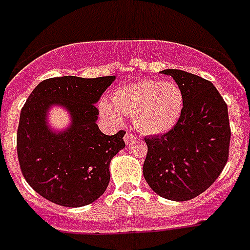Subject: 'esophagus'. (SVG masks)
<instances>
[{
  "label": "esophagus",
  "mask_w": 250,
  "mask_h": 250,
  "mask_svg": "<svg viewBox=\"0 0 250 250\" xmlns=\"http://www.w3.org/2000/svg\"><path fill=\"white\" fill-rule=\"evenodd\" d=\"M137 137L135 136V135H133V133H129V132H127L125 135V144H129V143H132L133 140H136Z\"/></svg>",
  "instance_id": "esophagus-1"
}]
</instances>
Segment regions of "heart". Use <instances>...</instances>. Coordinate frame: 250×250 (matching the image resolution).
Wrapping results in <instances>:
<instances>
[{
  "label": "heart",
  "instance_id": "b5f03b06",
  "mask_svg": "<svg viewBox=\"0 0 250 250\" xmlns=\"http://www.w3.org/2000/svg\"><path fill=\"white\" fill-rule=\"evenodd\" d=\"M183 92L171 82L139 80L118 88L111 102L102 101L100 111L110 122L119 123L122 115H129L141 132L160 135L170 131L182 115Z\"/></svg>",
  "mask_w": 250,
  "mask_h": 250
}]
</instances>
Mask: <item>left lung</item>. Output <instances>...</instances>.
<instances>
[{
	"instance_id": "obj_1",
	"label": "left lung",
	"mask_w": 250,
	"mask_h": 250,
	"mask_svg": "<svg viewBox=\"0 0 250 250\" xmlns=\"http://www.w3.org/2000/svg\"><path fill=\"white\" fill-rule=\"evenodd\" d=\"M183 92L178 123L161 136L145 137L143 174L157 194L188 201L206 190L229 161V110L211 82L182 70H164Z\"/></svg>"
}]
</instances>
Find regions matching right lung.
Segmentation results:
<instances>
[{
  "mask_svg": "<svg viewBox=\"0 0 250 250\" xmlns=\"http://www.w3.org/2000/svg\"><path fill=\"white\" fill-rule=\"evenodd\" d=\"M115 76H61L41 82L21 111L18 160L29 186L49 201L67 208L88 205L109 186L110 161L125 146V131L107 136L97 125V104ZM53 104L63 105L72 125L54 133L46 122Z\"/></svg>",
  "mask_w": 250,
  "mask_h": 250,
  "instance_id": "add662e5",
  "label": "right lung"
}]
</instances>
